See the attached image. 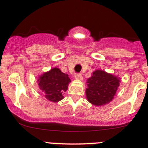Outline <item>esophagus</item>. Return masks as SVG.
Returning a JSON list of instances; mask_svg holds the SVG:
<instances>
[{
  "label": "esophagus",
  "instance_id": "esophagus-1",
  "mask_svg": "<svg viewBox=\"0 0 148 148\" xmlns=\"http://www.w3.org/2000/svg\"><path fill=\"white\" fill-rule=\"evenodd\" d=\"M74 78L77 80H79V81H82L83 80V77L82 76L81 74H77L74 76Z\"/></svg>",
  "mask_w": 148,
  "mask_h": 148
}]
</instances>
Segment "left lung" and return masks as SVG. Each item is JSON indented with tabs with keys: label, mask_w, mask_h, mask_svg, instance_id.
<instances>
[{
	"label": "left lung",
	"mask_w": 148,
	"mask_h": 148,
	"mask_svg": "<svg viewBox=\"0 0 148 148\" xmlns=\"http://www.w3.org/2000/svg\"><path fill=\"white\" fill-rule=\"evenodd\" d=\"M120 78L103 70H95L87 79L86 97L95 106H103L112 101L120 86Z\"/></svg>",
	"instance_id": "left-lung-1"
}]
</instances>
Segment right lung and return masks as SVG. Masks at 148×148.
<instances>
[{"instance_id": "right-lung-1", "label": "right lung", "mask_w": 148, "mask_h": 148, "mask_svg": "<svg viewBox=\"0 0 148 148\" xmlns=\"http://www.w3.org/2000/svg\"><path fill=\"white\" fill-rule=\"evenodd\" d=\"M37 82L46 99L50 102H58L63 99L62 95L68 89L71 80L68 74L54 67L40 75Z\"/></svg>"}]
</instances>
